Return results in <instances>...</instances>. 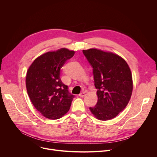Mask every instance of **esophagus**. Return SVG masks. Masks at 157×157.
<instances>
[{
	"instance_id": "obj_1",
	"label": "esophagus",
	"mask_w": 157,
	"mask_h": 157,
	"mask_svg": "<svg viewBox=\"0 0 157 157\" xmlns=\"http://www.w3.org/2000/svg\"><path fill=\"white\" fill-rule=\"evenodd\" d=\"M85 95V92H81V94H79V96L80 97H83Z\"/></svg>"
}]
</instances>
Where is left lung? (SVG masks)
Listing matches in <instances>:
<instances>
[{"mask_svg":"<svg viewBox=\"0 0 157 157\" xmlns=\"http://www.w3.org/2000/svg\"><path fill=\"white\" fill-rule=\"evenodd\" d=\"M83 53L93 68L97 104L90 111L100 120L116 117L127 105L132 93V76L129 66L121 56L92 48Z\"/></svg>","mask_w":157,"mask_h":157,"instance_id":"8db88e82","label":"left lung"}]
</instances>
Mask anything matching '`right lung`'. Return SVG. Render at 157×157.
<instances>
[{"label":"right lung","instance_id":"right-lung-1","mask_svg":"<svg viewBox=\"0 0 157 157\" xmlns=\"http://www.w3.org/2000/svg\"><path fill=\"white\" fill-rule=\"evenodd\" d=\"M74 51L61 48L39 56L29 67L26 87L35 108L50 120L62 117L70 109L74 95L60 78V69L74 56Z\"/></svg>","mask_w":157,"mask_h":157}]
</instances>
